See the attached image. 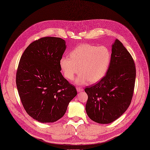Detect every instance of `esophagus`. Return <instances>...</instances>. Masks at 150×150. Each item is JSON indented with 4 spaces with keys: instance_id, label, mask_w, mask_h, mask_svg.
Listing matches in <instances>:
<instances>
[{
    "instance_id": "esophagus-1",
    "label": "esophagus",
    "mask_w": 150,
    "mask_h": 150,
    "mask_svg": "<svg viewBox=\"0 0 150 150\" xmlns=\"http://www.w3.org/2000/svg\"><path fill=\"white\" fill-rule=\"evenodd\" d=\"M76 91H77V92H82V91H83V89L82 88H79V87H77V88H76Z\"/></svg>"
}]
</instances>
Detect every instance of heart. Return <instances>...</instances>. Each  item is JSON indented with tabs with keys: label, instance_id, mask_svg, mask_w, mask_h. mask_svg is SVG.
Returning a JSON list of instances; mask_svg holds the SVG:
<instances>
[{
	"label": "heart",
	"instance_id": "heart-1",
	"mask_svg": "<svg viewBox=\"0 0 150 150\" xmlns=\"http://www.w3.org/2000/svg\"><path fill=\"white\" fill-rule=\"evenodd\" d=\"M111 60V53L105 46L82 44L76 47L70 57H64L60 60V66L64 76L71 81L79 71L75 83L82 85L89 81L95 83L106 75Z\"/></svg>",
	"mask_w": 150,
	"mask_h": 150
}]
</instances>
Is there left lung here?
I'll return each mask as SVG.
<instances>
[{
    "mask_svg": "<svg viewBox=\"0 0 150 150\" xmlns=\"http://www.w3.org/2000/svg\"><path fill=\"white\" fill-rule=\"evenodd\" d=\"M136 69L134 61L117 39L112 45L111 60L105 76L86 87L88 116L99 124H109L120 117L129 106L133 95Z\"/></svg>",
    "mask_w": 150,
    "mask_h": 150,
    "instance_id": "1",
    "label": "left lung"
}]
</instances>
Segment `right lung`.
Segmentation results:
<instances>
[{
	"instance_id": "right-lung-1",
	"label": "right lung",
	"mask_w": 150,
	"mask_h": 150,
	"mask_svg": "<svg viewBox=\"0 0 150 150\" xmlns=\"http://www.w3.org/2000/svg\"><path fill=\"white\" fill-rule=\"evenodd\" d=\"M65 43L60 38H42L26 47L19 63L16 82L22 104L28 115L40 122L61 118L77 95L61 72Z\"/></svg>"
}]
</instances>
